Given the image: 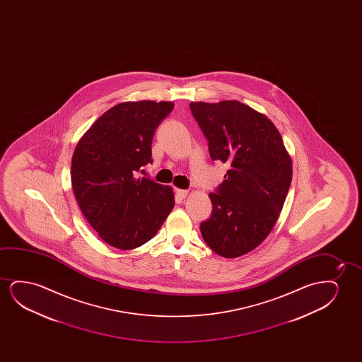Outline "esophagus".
<instances>
[{"instance_id": "34e87169", "label": "esophagus", "mask_w": 362, "mask_h": 362, "mask_svg": "<svg viewBox=\"0 0 362 362\" xmlns=\"http://www.w3.org/2000/svg\"><path fill=\"white\" fill-rule=\"evenodd\" d=\"M188 190H183V189H177V190H175V195H177V198L180 199V200L185 198V197L188 195Z\"/></svg>"}]
</instances>
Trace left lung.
<instances>
[{"instance_id":"obj_1","label":"left lung","mask_w":362,"mask_h":362,"mask_svg":"<svg viewBox=\"0 0 362 362\" xmlns=\"http://www.w3.org/2000/svg\"><path fill=\"white\" fill-rule=\"evenodd\" d=\"M213 160L230 165L209 194L211 216L200 223L214 252L235 258L257 247L282 211L292 182V159L267 116L236 100L190 103Z\"/></svg>"}]
</instances>
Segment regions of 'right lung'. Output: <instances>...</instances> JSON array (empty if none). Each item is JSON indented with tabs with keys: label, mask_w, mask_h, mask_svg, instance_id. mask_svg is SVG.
Returning <instances> with one entry per match:
<instances>
[{
	"label": "right lung",
	"mask_w": 362,
	"mask_h": 362,
	"mask_svg": "<svg viewBox=\"0 0 362 362\" xmlns=\"http://www.w3.org/2000/svg\"><path fill=\"white\" fill-rule=\"evenodd\" d=\"M169 101L122 103L95 121L76 144L71 187L81 213L100 238L119 250L149 241L174 208L173 190L136 178L152 163V139Z\"/></svg>",
	"instance_id": "add662e5"
}]
</instances>
